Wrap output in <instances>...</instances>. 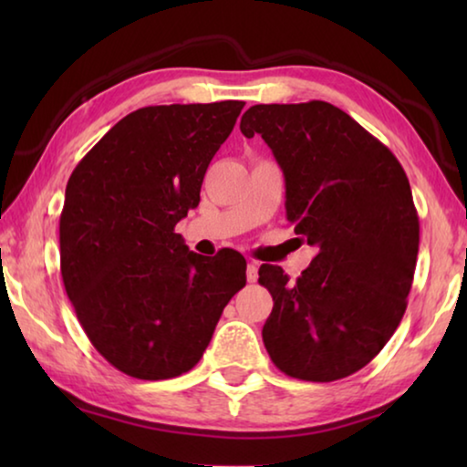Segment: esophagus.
<instances>
[{
    "mask_svg": "<svg viewBox=\"0 0 467 467\" xmlns=\"http://www.w3.org/2000/svg\"><path fill=\"white\" fill-rule=\"evenodd\" d=\"M257 272H259V264L257 262H249L247 264V280L255 282L257 280Z\"/></svg>",
    "mask_w": 467,
    "mask_h": 467,
    "instance_id": "1",
    "label": "esophagus"
}]
</instances>
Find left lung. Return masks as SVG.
I'll return each instance as SVG.
<instances>
[{"instance_id": "obj_1", "label": "left lung", "mask_w": 467, "mask_h": 467, "mask_svg": "<svg viewBox=\"0 0 467 467\" xmlns=\"http://www.w3.org/2000/svg\"><path fill=\"white\" fill-rule=\"evenodd\" d=\"M259 133L286 181V218L317 247L296 282L259 267L274 309L264 344L282 373L329 383L357 373L389 342L408 306L420 224L391 150L329 102L255 105L241 119Z\"/></svg>"}]
</instances>
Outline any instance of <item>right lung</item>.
Here are the masks:
<instances>
[{"label":"right lung","mask_w":467,"mask_h":467,"mask_svg":"<svg viewBox=\"0 0 467 467\" xmlns=\"http://www.w3.org/2000/svg\"><path fill=\"white\" fill-rule=\"evenodd\" d=\"M244 102L144 107L113 125L66 187L61 278L92 346L121 373L192 370L247 282L236 251L202 257L175 226L200 203L208 164Z\"/></svg>","instance_id":"1"}]
</instances>
